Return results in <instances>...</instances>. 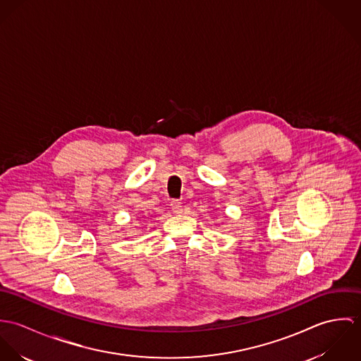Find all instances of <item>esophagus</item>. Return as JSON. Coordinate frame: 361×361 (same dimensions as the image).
<instances>
[{
  "label": "esophagus",
  "instance_id": "esophagus-1",
  "mask_svg": "<svg viewBox=\"0 0 361 361\" xmlns=\"http://www.w3.org/2000/svg\"><path fill=\"white\" fill-rule=\"evenodd\" d=\"M171 207H172V211L175 212V214H180L182 212V203L179 202V200H172L171 202Z\"/></svg>",
  "mask_w": 361,
  "mask_h": 361
}]
</instances>
